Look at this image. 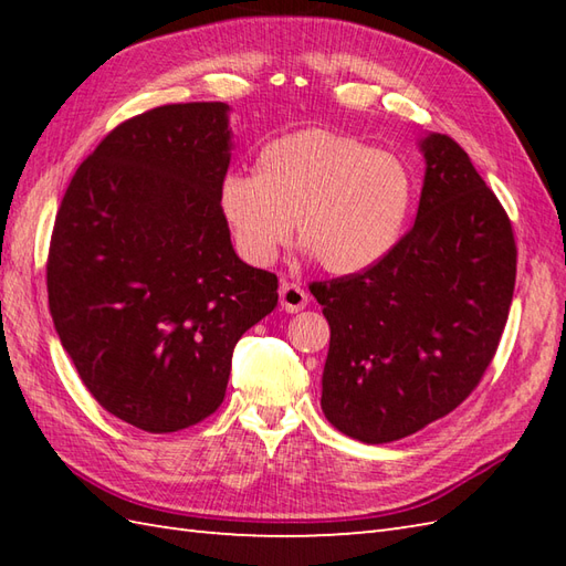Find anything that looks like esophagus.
Wrapping results in <instances>:
<instances>
[{
    "label": "esophagus",
    "instance_id": "esophagus-1",
    "mask_svg": "<svg viewBox=\"0 0 566 566\" xmlns=\"http://www.w3.org/2000/svg\"><path fill=\"white\" fill-rule=\"evenodd\" d=\"M308 304V294L302 284H294V282H284L280 286V306L286 314H296V311H302Z\"/></svg>",
    "mask_w": 566,
    "mask_h": 566
}]
</instances>
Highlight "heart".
Here are the masks:
<instances>
[{
  "instance_id": "b5f03b06",
  "label": "heart",
  "mask_w": 566,
  "mask_h": 566,
  "mask_svg": "<svg viewBox=\"0 0 566 566\" xmlns=\"http://www.w3.org/2000/svg\"><path fill=\"white\" fill-rule=\"evenodd\" d=\"M413 203L401 158L328 128L270 140L255 175L228 172L219 213L245 262L268 268L292 233L318 268L347 276L375 268L399 245Z\"/></svg>"
}]
</instances>
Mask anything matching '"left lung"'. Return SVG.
<instances>
[{
    "label": "left lung",
    "mask_w": 566,
    "mask_h": 566,
    "mask_svg": "<svg viewBox=\"0 0 566 566\" xmlns=\"http://www.w3.org/2000/svg\"><path fill=\"white\" fill-rule=\"evenodd\" d=\"M416 223L375 268L314 282L331 326L321 408L381 444L454 411L496 355L515 286L506 211L450 136L420 138Z\"/></svg>",
    "instance_id": "1"
}]
</instances>
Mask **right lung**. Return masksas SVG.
<instances>
[{"instance_id": "right-lung-1", "label": "right lung", "mask_w": 566, "mask_h": 566, "mask_svg": "<svg viewBox=\"0 0 566 566\" xmlns=\"http://www.w3.org/2000/svg\"><path fill=\"white\" fill-rule=\"evenodd\" d=\"M228 104L128 118L84 160L48 250V304L84 387L146 432L221 406L233 347L276 306V274L235 255L219 213Z\"/></svg>"}]
</instances>
